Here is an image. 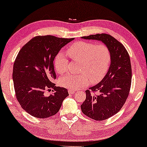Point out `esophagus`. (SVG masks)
Returning a JSON list of instances; mask_svg holds the SVG:
<instances>
[{
  "label": "esophagus",
  "instance_id": "obj_1",
  "mask_svg": "<svg viewBox=\"0 0 147 147\" xmlns=\"http://www.w3.org/2000/svg\"><path fill=\"white\" fill-rule=\"evenodd\" d=\"M68 93H69V94H70V95H71V94H75L76 93V91H74V90H68Z\"/></svg>",
  "mask_w": 147,
  "mask_h": 147
}]
</instances>
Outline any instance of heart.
Instances as JSON below:
<instances>
[{"label": "heart", "mask_w": 147, "mask_h": 147, "mask_svg": "<svg viewBox=\"0 0 147 147\" xmlns=\"http://www.w3.org/2000/svg\"><path fill=\"white\" fill-rule=\"evenodd\" d=\"M74 61L81 62L80 74H67L59 81L62 86L69 90H77L86 86L89 81L96 84L101 81L109 70L111 62V53L106 45H96L91 42L80 41L74 43L67 50ZM57 73L63 74L67 71L68 61L64 54H57L54 61Z\"/></svg>", "instance_id": "obj_1"}]
</instances>
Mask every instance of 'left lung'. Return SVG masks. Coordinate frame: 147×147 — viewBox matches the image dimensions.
Returning a JSON list of instances; mask_svg holds the SVG:
<instances>
[{
  "label": "left lung",
  "instance_id": "obj_1",
  "mask_svg": "<svg viewBox=\"0 0 147 147\" xmlns=\"http://www.w3.org/2000/svg\"><path fill=\"white\" fill-rule=\"evenodd\" d=\"M81 38L101 41L111 53V62L107 74L98 84L90 88L91 91L87 90L86 99L81 106L84 114L94 120L102 121L117 114L128 96L132 81L130 57L124 46L109 34ZM95 91L98 94L95 95Z\"/></svg>",
  "mask_w": 147,
  "mask_h": 147
}]
</instances>
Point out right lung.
Here are the masks:
<instances>
[{"label":"right lung","instance_id":"obj_1","mask_svg":"<svg viewBox=\"0 0 147 147\" xmlns=\"http://www.w3.org/2000/svg\"><path fill=\"white\" fill-rule=\"evenodd\" d=\"M55 36H37L19 51L13 68V81L17 101L26 112L37 118H47L59 112L68 90L55 86L53 61L61 49L73 40ZM54 89L46 96L45 90Z\"/></svg>","mask_w":147,"mask_h":147}]
</instances>
